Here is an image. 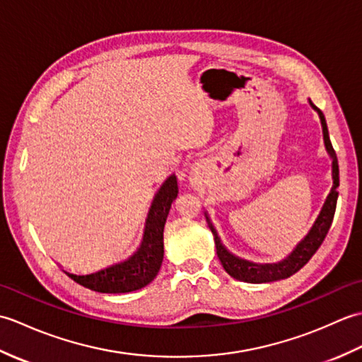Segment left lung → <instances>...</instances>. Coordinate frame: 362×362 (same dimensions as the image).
I'll use <instances>...</instances> for the list:
<instances>
[{"label":"left lung","mask_w":362,"mask_h":362,"mask_svg":"<svg viewBox=\"0 0 362 362\" xmlns=\"http://www.w3.org/2000/svg\"><path fill=\"white\" fill-rule=\"evenodd\" d=\"M310 104L319 115L320 124H322V134H324L325 149L328 152V156L333 160L332 161L333 187H332V191H329V194L325 199V204H324V206H322L316 222L313 224L308 235H306L303 240L297 244V247L292 250L283 261H280V263H274V264L252 263V261L243 259L240 257L233 255L232 252H228L226 249V245L221 243V238L216 232V228H214L210 216L205 213L206 222H209V227L214 236V244H216V253H218L221 264L226 269V272L236 280L245 281V283H271V281L288 279V276L294 275L297 271H300V269L308 263L311 257L320 247V244L324 243L328 230H329V227H332L334 211H336L337 194H339L337 193V187H339V165H337L336 152L333 149L332 141H329L328 127H327V121H325L324 113H322L311 101H310Z\"/></svg>","instance_id":"left-lung-1"}]
</instances>
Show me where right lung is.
Instances as JSON below:
<instances>
[{
    "mask_svg": "<svg viewBox=\"0 0 362 362\" xmlns=\"http://www.w3.org/2000/svg\"><path fill=\"white\" fill-rule=\"evenodd\" d=\"M177 194H179L177 177L169 175L153 197L146 219L143 241L132 257L93 274L76 275L66 271L65 274L83 288L104 294H122V292L144 288L156 279L163 261V230L168 213Z\"/></svg>",
    "mask_w": 362,
    "mask_h": 362,
    "instance_id": "obj_1",
    "label": "right lung"
}]
</instances>
